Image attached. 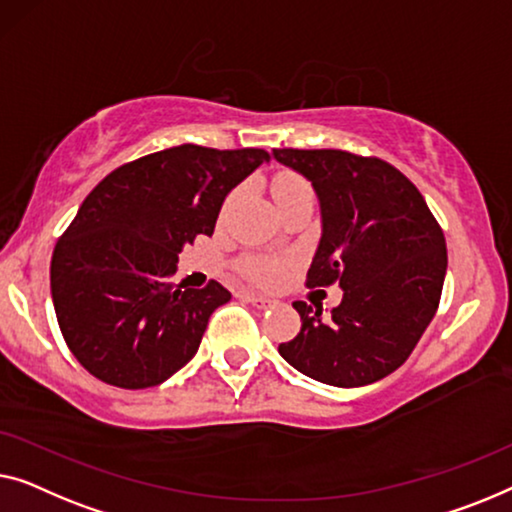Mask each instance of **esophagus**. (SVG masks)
Listing matches in <instances>:
<instances>
[{"mask_svg": "<svg viewBox=\"0 0 512 512\" xmlns=\"http://www.w3.org/2000/svg\"><path fill=\"white\" fill-rule=\"evenodd\" d=\"M246 299L257 308H266V306L273 304L271 297H264V294H257V292H246Z\"/></svg>", "mask_w": 512, "mask_h": 512, "instance_id": "1", "label": "esophagus"}]
</instances>
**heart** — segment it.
Wrapping results in <instances>:
<instances>
[{
  "instance_id": "1",
  "label": "heart",
  "mask_w": 512,
  "mask_h": 512,
  "mask_svg": "<svg viewBox=\"0 0 512 512\" xmlns=\"http://www.w3.org/2000/svg\"><path fill=\"white\" fill-rule=\"evenodd\" d=\"M297 183H304L299 176H292V174H283L276 181V187H287V185H297ZM243 273L253 280L257 285H276L280 283V278H283L285 273V262L278 257H266V255H259V257H250L243 262Z\"/></svg>"
}]
</instances>
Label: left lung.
Wrapping results in <instances>:
<instances>
[{"instance_id":"left-lung-1","label":"left lung","mask_w":512,"mask_h":512,"mask_svg":"<svg viewBox=\"0 0 512 512\" xmlns=\"http://www.w3.org/2000/svg\"><path fill=\"white\" fill-rule=\"evenodd\" d=\"M313 183L322 236L308 287H343L329 318L294 301L301 331L280 343L285 362L336 387L390 376L410 357L441 301L448 248L420 190L390 162L348 150L276 148Z\"/></svg>"}]
</instances>
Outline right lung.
<instances>
[{
  "label": "right lung",
  "mask_w": 512,
  "mask_h": 512,
  "mask_svg": "<svg viewBox=\"0 0 512 512\" xmlns=\"http://www.w3.org/2000/svg\"><path fill=\"white\" fill-rule=\"evenodd\" d=\"M269 160L262 148L183 143L122 164L85 197L50 259L57 325L85 371L146 390L190 362L232 294L169 278L185 243L211 236L227 194Z\"/></svg>",
  "instance_id": "obj_1"
}]
</instances>
